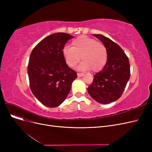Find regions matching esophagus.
<instances>
[{
  "instance_id": "obj_1",
  "label": "esophagus",
  "mask_w": 152,
  "mask_h": 152,
  "mask_svg": "<svg viewBox=\"0 0 152 152\" xmlns=\"http://www.w3.org/2000/svg\"><path fill=\"white\" fill-rule=\"evenodd\" d=\"M84 75V73H77V76L79 77H83Z\"/></svg>"
}]
</instances>
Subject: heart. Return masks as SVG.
Listing matches in <instances>:
<instances>
[{"mask_svg": "<svg viewBox=\"0 0 152 152\" xmlns=\"http://www.w3.org/2000/svg\"><path fill=\"white\" fill-rule=\"evenodd\" d=\"M72 47L65 46L63 49V55L67 65L74 67L81 59L79 68L97 72L102 70L108 59L107 50L104 45L96 42L93 38L81 35L73 40Z\"/></svg>", "mask_w": 152, "mask_h": 152, "instance_id": "obj_1", "label": "heart"}]
</instances>
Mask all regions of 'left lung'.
<instances>
[{
    "mask_svg": "<svg viewBox=\"0 0 152 152\" xmlns=\"http://www.w3.org/2000/svg\"><path fill=\"white\" fill-rule=\"evenodd\" d=\"M107 48L108 59L102 70L94 75L87 91L96 102L108 104L120 98L130 78L129 59L118 44L101 34H94Z\"/></svg>",
    "mask_w": 152,
    "mask_h": 152,
    "instance_id": "obj_1",
    "label": "left lung"
}]
</instances>
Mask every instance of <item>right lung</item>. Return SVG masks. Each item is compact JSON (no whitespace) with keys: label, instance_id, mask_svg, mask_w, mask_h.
Instances as JSON below:
<instances>
[{"label":"right lung","instance_id":"obj_1","mask_svg":"<svg viewBox=\"0 0 152 152\" xmlns=\"http://www.w3.org/2000/svg\"><path fill=\"white\" fill-rule=\"evenodd\" d=\"M72 38L66 33L51 34L31 53L28 66L30 89L35 97L48 107H58L65 100L77 77L62 53L65 44Z\"/></svg>","mask_w":152,"mask_h":152}]
</instances>
